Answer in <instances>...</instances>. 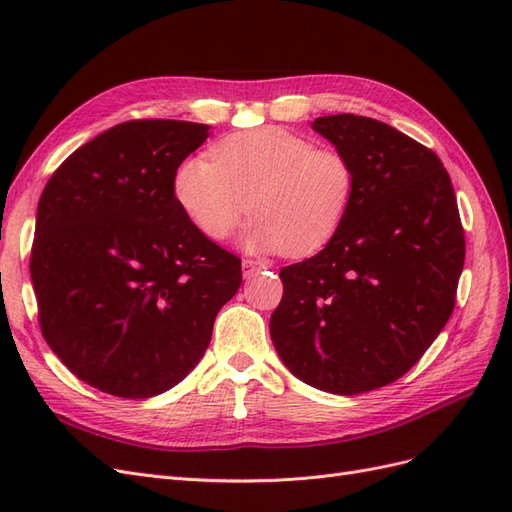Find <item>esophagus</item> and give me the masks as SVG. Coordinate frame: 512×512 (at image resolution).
<instances>
[{
	"mask_svg": "<svg viewBox=\"0 0 512 512\" xmlns=\"http://www.w3.org/2000/svg\"><path fill=\"white\" fill-rule=\"evenodd\" d=\"M241 269H243L245 280H252V277L258 275L262 269H267V265H265V262H260V260H243Z\"/></svg>",
	"mask_w": 512,
	"mask_h": 512,
	"instance_id": "esophagus-1",
	"label": "esophagus"
}]
</instances>
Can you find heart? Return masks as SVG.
Instances as JSON below:
<instances>
[{"mask_svg":"<svg viewBox=\"0 0 512 512\" xmlns=\"http://www.w3.org/2000/svg\"><path fill=\"white\" fill-rule=\"evenodd\" d=\"M173 196L188 222L224 241L250 209L241 245L247 252L312 256L346 224L356 170L346 153L314 147L277 126L235 132L190 156L173 173Z\"/></svg>","mask_w":512,"mask_h":512,"instance_id":"b5f03b06","label":"heart"}]
</instances>
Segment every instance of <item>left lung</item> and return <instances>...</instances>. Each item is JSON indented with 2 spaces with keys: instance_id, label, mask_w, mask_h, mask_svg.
<instances>
[{
  "instance_id": "1",
  "label": "left lung",
  "mask_w": 512,
  "mask_h": 512,
  "mask_svg": "<svg viewBox=\"0 0 512 512\" xmlns=\"http://www.w3.org/2000/svg\"><path fill=\"white\" fill-rule=\"evenodd\" d=\"M312 128L346 153L356 196L316 256L284 267L271 339L314 389L359 395L401 378L455 307L466 241L440 158L389 123L329 115Z\"/></svg>"
}]
</instances>
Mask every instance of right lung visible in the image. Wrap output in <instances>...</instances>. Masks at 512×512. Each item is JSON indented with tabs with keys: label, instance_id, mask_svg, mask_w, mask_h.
Returning <instances> with one entry per match:
<instances>
[{
	"label": "right lung",
	"instance_id": "1",
	"mask_svg": "<svg viewBox=\"0 0 512 512\" xmlns=\"http://www.w3.org/2000/svg\"><path fill=\"white\" fill-rule=\"evenodd\" d=\"M209 126L126 121L76 149L46 183L32 247L46 344L94 389L147 399L203 359L241 260L203 237L173 196Z\"/></svg>",
	"mask_w": 512,
	"mask_h": 512
}]
</instances>
